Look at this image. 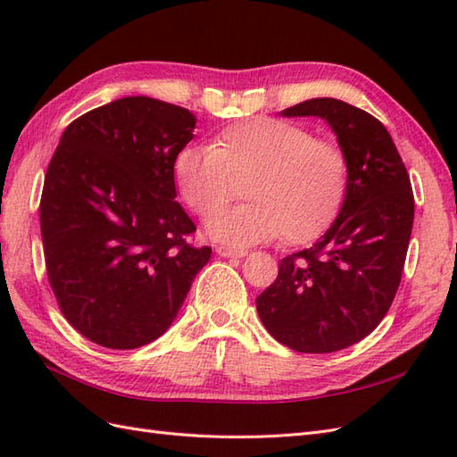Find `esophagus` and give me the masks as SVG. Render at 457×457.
<instances>
[{
	"instance_id": "1",
	"label": "esophagus",
	"mask_w": 457,
	"mask_h": 457,
	"mask_svg": "<svg viewBox=\"0 0 457 457\" xmlns=\"http://www.w3.org/2000/svg\"><path fill=\"white\" fill-rule=\"evenodd\" d=\"M216 253L220 254V257H236V259H243L247 257V251L245 249H236V247H228V245H218L216 247Z\"/></svg>"
}]
</instances>
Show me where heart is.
I'll use <instances>...</instances> for the list:
<instances>
[{"mask_svg": "<svg viewBox=\"0 0 457 457\" xmlns=\"http://www.w3.org/2000/svg\"><path fill=\"white\" fill-rule=\"evenodd\" d=\"M180 196L208 216L242 185L248 200L216 212L204 233L228 245L249 247L278 237L312 241L327 229L346 193V155L331 140L298 124L254 119L231 124L212 147L185 145L173 162Z\"/></svg>", "mask_w": 457, "mask_h": 457, "instance_id": "heart-1", "label": "heart"}]
</instances>
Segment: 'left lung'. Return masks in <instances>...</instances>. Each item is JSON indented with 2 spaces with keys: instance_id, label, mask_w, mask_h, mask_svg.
<instances>
[{
  "instance_id": "left-lung-1",
  "label": "left lung",
  "mask_w": 457,
  "mask_h": 457,
  "mask_svg": "<svg viewBox=\"0 0 457 457\" xmlns=\"http://www.w3.org/2000/svg\"><path fill=\"white\" fill-rule=\"evenodd\" d=\"M280 116H317L328 124L346 155V193L321 239L280 261L257 312L267 331L295 353H337L372 333L391 307L415 198L394 140L372 114L320 97Z\"/></svg>"
}]
</instances>
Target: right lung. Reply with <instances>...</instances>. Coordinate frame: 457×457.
I'll list each match as a JSON object with an SVG mask.
<instances>
[{
  "label": "right lung",
  "instance_id": "1",
  "mask_svg": "<svg viewBox=\"0 0 457 457\" xmlns=\"http://www.w3.org/2000/svg\"><path fill=\"white\" fill-rule=\"evenodd\" d=\"M196 116L124 97L63 130L40 198L52 290L70 325L95 345L130 350L162 337L212 249L177 203L173 162Z\"/></svg>",
  "mask_w": 457,
  "mask_h": 457
}]
</instances>
